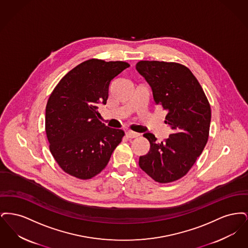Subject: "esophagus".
<instances>
[{
  "mask_svg": "<svg viewBox=\"0 0 248 248\" xmlns=\"http://www.w3.org/2000/svg\"><path fill=\"white\" fill-rule=\"evenodd\" d=\"M140 136V134L139 133H136V132H133V131H128L126 132V137L128 139H135V138H139Z\"/></svg>",
  "mask_w": 248,
  "mask_h": 248,
  "instance_id": "1",
  "label": "esophagus"
}]
</instances>
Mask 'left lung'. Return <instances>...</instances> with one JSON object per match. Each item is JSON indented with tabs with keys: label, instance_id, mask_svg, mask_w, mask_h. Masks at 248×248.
<instances>
[{
	"label": "left lung",
	"instance_id": "left-lung-1",
	"mask_svg": "<svg viewBox=\"0 0 248 248\" xmlns=\"http://www.w3.org/2000/svg\"><path fill=\"white\" fill-rule=\"evenodd\" d=\"M136 69L151 85L155 104L167 111L165 123L173 131L162 142L152 133L144 134L151 148L140 157L139 165L159 183L176 181L189 172L207 143L209 102L198 80L184 65L142 60Z\"/></svg>",
	"mask_w": 248,
	"mask_h": 248
}]
</instances>
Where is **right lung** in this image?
Instances as JSON below:
<instances>
[{
    "label": "right lung",
    "mask_w": 248,
    "mask_h": 248,
    "mask_svg": "<svg viewBox=\"0 0 248 248\" xmlns=\"http://www.w3.org/2000/svg\"><path fill=\"white\" fill-rule=\"evenodd\" d=\"M130 65L92 59L69 71L50 94L46 132L50 152L60 168L80 179L99 174L124 132L107 127L97 116L106 104L110 82Z\"/></svg>",
    "instance_id": "right-lung-1"
}]
</instances>
